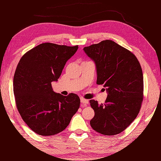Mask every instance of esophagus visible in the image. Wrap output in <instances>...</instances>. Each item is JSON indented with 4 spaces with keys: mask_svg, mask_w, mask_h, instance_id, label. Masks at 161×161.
Here are the masks:
<instances>
[{
    "mask_svg": "<svg viewBox=\"0 0 161 161\" xmlns=\"http://www.w3.org/2000/svg\"><path fill=\"white\" fill-rule=\"evenodd\" d=\"M81 106H82V107H86L87 104H88V100H86V99L81 98Z\"/></svg>",
    "mask_w": 161,
    "mask_h": 161,
    "instance_id": "1",
    "label": "esophagus"
}]
</instances>
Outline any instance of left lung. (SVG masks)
<instances>
[{"instance_id":"obj_1","label":"left lung","mask_w":161,"mask_h":161,"mask_svg":"<svg viewBox=\"0 0 161 161\" xmlns=\"http://www.w3.org/2000/svg\"><path fill=\"white\" fill-rule=\"evenodd\" d=\"M97 68V84L107 88L104 104L90 100L95 116L90 121L95 131L105 136L122 132L134 120L143 100V75L135 54L111 40L84 47Z\"/></svg>"}]
</instances>
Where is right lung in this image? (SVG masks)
Here are the masks:
<instances>
[{
    "mask_svg": "<svg viewBox=\"0 0 161 161\" xmlns=\"http://www.w3.org/2000/svg\"><path fill=\"white\" fill-rule=\"evenodd\" d=\"M78 46L43 43L20 58L14 75L16 108L23 121L41 136L55 135L66 129L80 108L76 94L64 96L53 91L66 61Z\"/></svg>",
    "mask_w": 161,
    "mask_h": 161,
    "instance_id": "right-lung-1",
    "label": "right lung"
}]
</instances>
